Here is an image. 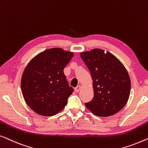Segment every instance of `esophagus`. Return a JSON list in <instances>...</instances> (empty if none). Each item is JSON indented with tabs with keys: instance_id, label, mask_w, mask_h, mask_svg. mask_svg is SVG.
Returning a JSON list of instances; mask_svg holds the SVG:
<instances>
[{
	"instance_id": "34e87169",
	"label": "esophagus",
	"mask_w": 148,
	"mask_h": 148,
	"mask_svg": "<svg viewBox=\"0 0 148 148\" xmlns=\"http://www.w3.org/2000/svg\"><path fill=\"white\" fill-rule=\"evenodd\" d=\"M80 88H81V86L80 85H78V86H77L76 87V88H75V91H76V92H78V91L80 90Z\"/></svg>"
}]
</instances>
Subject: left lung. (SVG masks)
I'll return each instance as SVG.
<instances>
[{
    "label": "left lung",
    "instance_id": "obj_1",
    "mask_svg": "<svg viewBox=\"0 0 148 148\" xmlns=\"http://www.w3.org/2000/svg\"><path fill=\"white\" fill-rule=\"evenodd\" d=\"M90 72L94 97L85 103L95 115L109 116L118 113L127 102L131 80L123 64L115 56L103 49H94L80 53Z\"/></svg>",
    "mask_w": 148,
    "mask_h": 148
}]
</instances>
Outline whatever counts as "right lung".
Returning <instances> with one entry per match:
<instances>
[{
    "label": "right lung",
    "mask_w": 148,
    "mask_h": 148,
    "mask_svg": "<svg viewBox=\"0 0 148 148\" xmlns=\"http://www.w3.org/2000/svg\"><path fill=\"white\" fill-rule=\"evenodd\" d=\"M74 53L61 48L48 49L29 62L22 75L21 87L27 105L43 116H53L64 109L74 92L64 69Z\"/></svg>",
    "instance_id": "add662e5"
}]
</instances>
